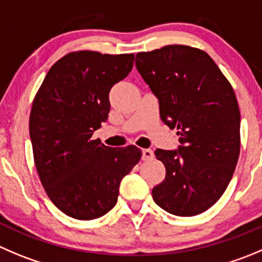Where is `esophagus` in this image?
Returning <instances> with one entry per match:
<instances>
[{
  "label": "esophagus",
  "mask_w": 262,
  "mask_h": 262,
  "mask_svg": "<svg viewBox=\"0 0 262 262\" xmlns=\"http://www.w3.org/2000/svg\"><path fill=\"white\" fill-rule=\"evenodd\" d=\"M154 153L151 149H143V161H150L153 159Z\"/></svg>",
  "instance_id": "1"
}]
</instances>
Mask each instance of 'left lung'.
<instances>
[{
  "mask_svg": "<svg viewBox=\"0 0 262 262\" xmlns=\"http://www.w3.org/2000/svg\"><path fill=\"white\" fill-rule=\"evenodd\" d=\"M136 68L159 101L161 119L178 127V150L157 149L166 178L154 202L176 216L207 211L228 188L241 150L235 94L207 52L184 45L136 54Z\"/></svg>",
  "mask_w": 262,
  "mask_h": 262,
  "instance_id": "1",
  "label": "left lung"
}]
</instances>
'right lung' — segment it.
Here are the masks:
<instances>
[{"label":"right lung","mask_w":262,"mask_h":262,"mask_svg":"<svg viewBox=\"0 0 262 262\" xmlns=\"http://www.w3.org/2000/svg\"><path fill=\"white\" fill-rule=\"evenodd\" d=\"M134 56L69 52L34 96L29 135L39 180L52 203L77 220L109 212L122 179L141 158L135 145L111 148L91 139L108 119L109 91L128 76Z\"/></svg>","instance_id":"right-lung-1"}]
</instances>
